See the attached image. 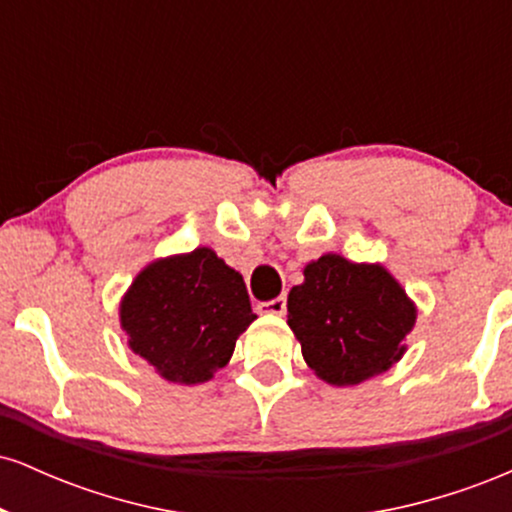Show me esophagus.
I'll return each instance as SVG.
<instances>
[{
  "label": "esophagus",
  "instance_id": "obj_1",
  "mask_svg": "<svg viewBox=\"0 0 512 512\" xmlns=\"http://www.w3.org/2000/svg\"><path fill=\"white\" fill-rule=\"evenodd\" d=\"M257 310H260V313H267V315H284L286 313V298L279 296V298H272V301H260L257 303Z\"/></svg>",
  "mask_w": 512,
  "mask_h": 512
}]
</instances>
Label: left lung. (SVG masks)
Wrapping results in <instances>:
<instances>
[{
	"label": "left lung",
	"mask_w": 512,
	"mask_h": 512,
	"mask_svg": "<svg viewBox=\"0 0 512 512\" xmlns=\"http://www.w3.org/2000/svg\"><path fill=\"white\" fill-rule=\"evenodd\" d=\"M289 293V327L305 363L330 385H358L404 354L416 308L380 264L322 255Z\"/></svg>",
	"instance_id": "1"
}]
</instances>
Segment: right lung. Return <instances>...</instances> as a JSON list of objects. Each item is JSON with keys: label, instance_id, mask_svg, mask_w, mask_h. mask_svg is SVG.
<instances>
[{"label": "right lung", "instance_id": "1", "mask_svg": "<svg viewBox=\"0 0 512 512\" xmlns=\"http://www.w3.org/2000/svg\"><path fill=\"white\" fill-rule=\"evenodd\" d=\"M255 317L243 276L209 248L151 262L120 305L134 354L182 385L226 366Z\"/></svg>", "mask_w": 512, "mask_h": 512}]
</instances>
